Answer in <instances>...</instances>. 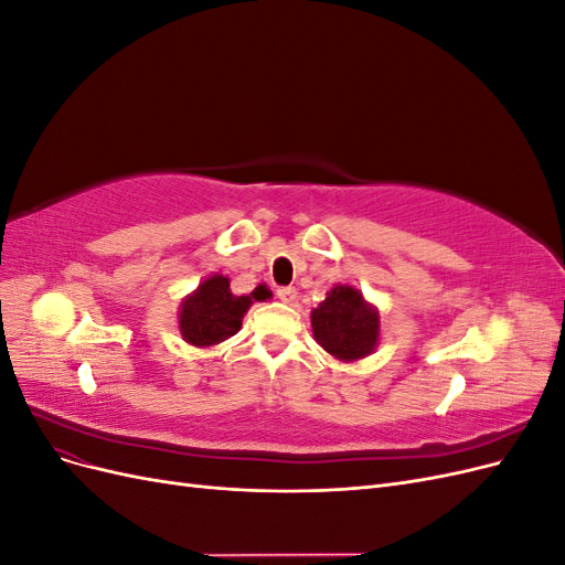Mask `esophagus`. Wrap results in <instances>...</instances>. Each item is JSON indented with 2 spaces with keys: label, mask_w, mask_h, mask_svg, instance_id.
<instances>
[{
  "label": "esophagus",
  "mask_w": 565,
  "mask_h": 565,
  "mask_svg": "<svg viewBox=\"0 0 565 565\" xmlns=\"http://www.w3.org/2000/svg\"><path fill=\"white\" fill-rule=\"evenodd\" d=\"M278 299L285 303H292L297 299V289L295 287H280L278 289Z\"/></svg>",
  "instance_id": "34e87169"
}]
</instances>
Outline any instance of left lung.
Listing matches in <instances>:
<instances>
[{
  "mask_svg": "<svg viewBox=\"0 0 565 565\" xmlns=\"http://www.w3.org/2000/svg\"><path fill=\"white\" fill-rule=\"evenodd\" d=\"M318 344L344 363L365 358L377 347L380 311L351 285H334L311 311Z\"/></svg>",
  "mask_w": 565,
  "mask_h": 565,
  "instance_id": "1",
  "label": "left lung"
}]
</instances>
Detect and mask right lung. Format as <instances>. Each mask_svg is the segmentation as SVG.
Masks as SVG:
<instances>
[{"instance_id":"add662e5","label":"right lung","mask_w":565,"mask_h":565,"mask_svg":"<svg viewBox=\"0 0 565 565\" xmlns=\"http://www.w3.org/2000/svg\"><path fill=\"white\" fill-rule=\"evenodd\" d=\"M270 297L266 285H259L252 295L237 297L231 292V280L226 276H210L198 285L193 295L181 301L179 330L181 337L193 347H214L237 334L243 328V318L252 301Z\"/></svg>"}]
</instances>
